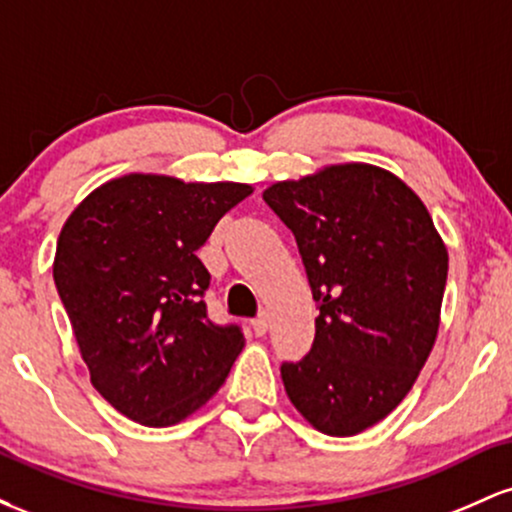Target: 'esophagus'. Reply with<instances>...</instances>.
I'll use <instances>...</instances> for the list:
<instances>
[{
	"label": "esophagus",
	"instance_id": "obj_1",
	"mask_svg": "<svg viewBox=\"0 0 512 512\" xmlns=\"http://www.w3.org/2000/svg\"><path fill=\"white\" fill-rule=\"evenodd\" d=\"M250 325H252V332H255L257 337H262V334L267 332V327H269V320H267V315H257L255 320L250 322Z\"/></svg>",
	"mask_w": 512,
	"mask_h": 512
}]
</instances>
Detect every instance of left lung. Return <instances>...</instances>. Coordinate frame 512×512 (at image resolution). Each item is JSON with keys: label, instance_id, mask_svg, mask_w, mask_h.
Instances as JSON below:
<instances>
[{"label": "left lung", "instance_id": "obj_1", "mask_svg": "<svg viewBox=\"0 0 512 512\" xmlns=\"http://www.w3.org/2000/svg\"><path fill=\"white\" fill-rule=\"evenodd\" d=\"M320 308L315 342L281 363L286 395L317 431L356 436L407 397L438 337L448 250L416 192L370 163L274 182Z\"/></svg>", "mask_w": 512, "mask_h": 512}]
</instances>
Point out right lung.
<instances>
[{"label":"right lung","mask_w":512,"mask_h":512,"mask_svg":"<svg viewBox=\"0 0 512 512\" xmlns=\"http://www.w3.org/2000/svg\"><path fill=\"white\" fill-rule=\"evenodd\" d=\"M243 182L129 173L96 187L57 238L55 276L91 385L137 424H180L226 383L238 325H214L209 272L195 252Z\"/></svg>","instance_id":"obj_1"}]
</instances>
